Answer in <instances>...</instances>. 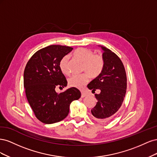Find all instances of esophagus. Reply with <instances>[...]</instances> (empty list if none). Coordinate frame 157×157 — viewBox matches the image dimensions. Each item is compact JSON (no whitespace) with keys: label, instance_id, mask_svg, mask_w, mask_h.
<instances>
[{"label":"esophagus","instance_id":"34e87169","mask_svg":"<svg viewBox=\"0 0 157 157\" xmlns=\"http://www.w3.org/2000/svg\"><path fill=\"white\" fill-rule=\"evenodd\" d=\"M86 96H87V94L84 93L83 92H81V98H84V97H86Z\"/></svg>","mask_w":157,"mask_h":157}]
</instances>
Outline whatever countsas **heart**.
<instances>
[{"label":"heart","instance_id":"obj_1","mask_svg":"<svg viewBox=\"0 0 157 157\" xmlns=\"http://www.w3.org/2000/svg\"><path fill=\"white\" fill-rule=\"evenodd\" d=\"M75 58L83 62L82 70L86 71L92 78H96L101 73L104 66L103 56L99 54H94L91 49L78 48L73 52ZM69 56H63L59 61V68L64 75H69ZM87 73L81 75H73L68 79L69 85L71 87L82 88L89 81V75Z\"/></svg>","mask_w":157,"mask_h":157}]
</instances>
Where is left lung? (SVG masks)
<instances>
[{
	"instance_id": "1",
	"label": "left lung",
	"mask_w": 157,
	"mask_h": 157,
	"mask_svg": "<svg viewBox=\"0 0 157 157\" xmlns=\"http://www.w3.org/2000/svg\"><path fill=\"white\" fill-rule=\"evenodd\" d=\"M101 48L103 51V70L87 86L92 91L101 90L100 94H95L98 102L91 113L96 121L106 122L122 105L126 92L127 78L124 66L119 57L106 47Z\"/></svg>"
}]
</instances>
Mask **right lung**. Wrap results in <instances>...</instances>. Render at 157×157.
Wrapping results in <instances>:
<instances>
[{
	"label": "right lung",
	"instance_id": "1",
	"mask_svg": "<svg viewBox=\"0 0 157 157\" xmlns=\"http://www.w3.org/2000/svg\"><path fill=\"white\" fill-rule=\"evenodd\" d=\"M73 48L50 45L38 50L25 66L23 85L25 94L36 117L44 124H53L68 115L71 103L81 93L72 87L58 94L56 87L64 88L67 81L59 68V61Z\"/></svg>",
	"mask_w": 157,
	"mask_h": 157
}]
</instances>
